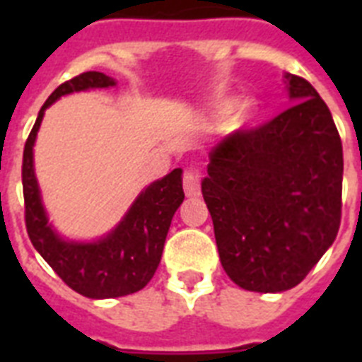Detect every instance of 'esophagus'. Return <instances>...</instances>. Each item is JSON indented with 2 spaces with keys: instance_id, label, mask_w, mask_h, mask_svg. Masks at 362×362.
<instances>
[{
  "instance_id": "esophagus-1",
  "label": "esophagus",
  "mask_w": 362,
  "mask_h": 362,
  "mask_svg": "<svg viewBox=\"0 0 362 362\" xmlns=\"http://www.w3.org/2000/svg\"><path fill=\"white\" fill-rule=\"evenodd\" d=\"M184 192L187 197H199L201 195V182L195 170H186L184 173Z\"/></svg>"
}]
</instances>
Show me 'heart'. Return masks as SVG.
<instances>
[{"mask_svg": "<svg viewBox=\"0 0 362 362\" xmlns=\"http://www.w3.org/2000/svg\"><path fill=\"white\" fill-rule=\"evenodd\" d=\"M229 110H231L229 118H231L233 127H244L253 118V103L250 99H238L237 103L231 99H223L220 103H214L210 107V115L216 120H221Z\"/></svg>", "mask_w": 362, "mask_h": 362, "instance_id": "obj_1", "label": "heart"}]
</instances>
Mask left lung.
Here are the masks:
<instances>
[{
  "label": "left lung",
  "mask_w": 362,
  "mask_h": 362,
  "mask_svg": "<svg viewBox=\"0 0 362 362\" xmlns=\"http://www.w3.org/2000/svg\"><path fill=\"white\" fill-rule=\"evenodd\" d=\"M293 105L269 124L210 150L201 182L227 276L280 293L332 246L342 214V141L331 110L300 76L284 75Z\"/></svg>",
  "instance_id": "1"
}]
</instances>
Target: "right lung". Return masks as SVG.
<instances>
[{"mask_svg":"<svg viewBox=\"0 0 362 362\" xmlns=\"http://www.w3.org/2000/svg\"><path fill=\"white\" fill-rule=\"evenodd\" d=\"M110 86H116L115 78L99 71H88L56 88L39 110L25 141L22 163L25 227L31 244L71 289L88 298L125 297L141 291L152 280L173 216L184 201L182 169H175L144 187L118 226L98 240L64 238L48 221L33 169V146L45 110L69 93Z\"/></svg>","mask_w":362,"mask_h":362,"instance_id":"add662e5","label":"right lung"}]
</instances>
